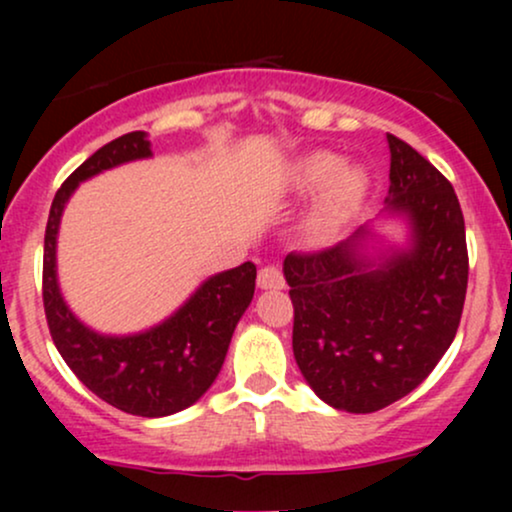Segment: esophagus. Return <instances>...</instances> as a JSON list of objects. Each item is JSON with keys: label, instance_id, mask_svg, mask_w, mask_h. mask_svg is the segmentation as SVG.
I'll return each instance as SVG.
<instances>
[{"label": "esophagus", "instance_id": "34e87169", "mask_svg": "<svg viewBox=\"0 0 512 512\" xmlns=\"http://www.w3.org/2000/svg\"><path fill=\"white\" fill-rule=\"evenodd\" d=\"M258 286L261 289H284V275L282 270L277 268V265H263L261 270H258Z\"/></svg>", "mask_w": 512, "mask_h": 512}]
</instances>
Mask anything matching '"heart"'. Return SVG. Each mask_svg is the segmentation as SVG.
Listing matches in <instances>:
<instances>
[{
  "label": "heart",
  "mask_w": 512,
  "mask_h": 512,
  "mask_svg": "<svg viewBox=\"0 0 512 512\" xmlns=\"http://www.w3.org/2000/svg\"><path fill=\"white\" fill-rule=\"evenodd\" d=\"M326 185L329 186L326 195L321 198L310 219H307V233L312 237H324L340 221L342 212L359 195L361 179L354 170H345L342 160L333 156V153H312V156H307L298 165L296 188L303 193H314Z\"/></svg>",
  "instance_id": "1"
}]
</instances>
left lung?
<instances>
[{
  "instance_id": "left-lung-1",
  "label": "left lung",
  "mask_w": 512,
  "mask_h": 512,
  "mask_svg": "<svg viewBox=\"0 0 512 512\" xmlns=\"http://www.w3.org/2000/svg\"><path fill=\"white\" fill-rule=\"evenodd\" d=\"M389 209L405 212L412 244L370 268L356 254L366 228L333 247L291 251L293 356L321 401L375 412L426 380L457 335L468 286L464 214L450 181L408 142L387 135Z\"/></svg>"
}]
</instances>
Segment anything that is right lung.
<instances>
[{
	"label": "right lung",
	"instance_id": "obj_1",
	"mask_svg": "<svg viewBox=\"0 0 512 512\" xmlns=\"http://www.w3.org/2000/svg\"><path fill=\"white\" fill-rule=\"evenodd\" d=\"M142 130L114 139L81 163L55 193L44 235V312L48 331L72 373L114 408L139 417H165L193 405L219 375L237 321L256 289V265L207 279L181 310L151 331L109 338L69 312L55 279V237L62 209L79 181L128 160L149 158Z\"/></svg>",
	"mask_w": 512,
	"mask_h": 512
}]
</instances>
